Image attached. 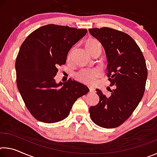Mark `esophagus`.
I'll return each mask as SVG.
<instances>
[{"label":"esophagus","mask_w":157,"mask_h":157,"mask_svg":"<svg viewBox=\"0 0 157 157\" xmlns=\"http://www.w3.org/2000/svg\"><path fill=\"white\" fill-rule=\"evenodd\" d=\"M89 91H90V93H95V89L94 88V87H92V86H91V87H89Z\"/></svg>","instance_id":"esophagus-1"}]
</instances>
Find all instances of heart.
I'll list each match as a JSON object with an SVG mask.
<instances>
[{
  "label": "heart",
  "instance_id": "b5f03b06",
  "mask_svg": "<svg viewBox=\"0 0 157 157\" xmlns=\"http://www.w3.org/2000/svg\"><path fill=\"white\" fill-rule=\"evenodd\" d=\"M86 48L89 52L91 53L93 51L96 50H99L101 51V44L95 39H90L86 42ZM73 49H71L69 52L68 57H70L71 53ZM100 75V71L98 68L95 69H82L78 73H76L75 78L78 81L82 82V83L86 84H93L95 83L96 78Z\"/></svg>",
  "mask_w": 157,
  "mask_h": 157
}]
</instances>
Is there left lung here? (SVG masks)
<instances>
[{
    "label": "left lung",
    "instance_id": "obj_1",
    "mask_svg": "<svg viewBox=\"0 0 157 157\" xmlns=\"http://www.w3.org/2000/svg\"><path fill=\"white\" fill-rule=\"evenodd\" d=\"M89 31L104 48L109 80L111 86H115L108 98L96 89L100 101L90 107V116L98 126L115 128L129 118L142 99L147 78L145 60L139 46L127 34L109 28Z\"/></svg>",
    "mask_w": 157,
    "mask_h": 157
}]
</instances>
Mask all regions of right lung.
Here are the masks:
<instances>
[{"label": "right lung", "instance_id": "right-lung-1", "mask_svg": "<svg viewBox=\"0 0 157 157\" xmlns=\"http://www.w3.org/2000/svg\"><path fill=\"white\" fill-rule=\"evenodd\" d=\"M86 33V29L44 25L21 46L15 64L17 87L37 121L53 123L63 120L76 100L89 91L71 79L58 84L55 79L58 66L65 64L69 50Z\"/></svg>", "mask_w": 157, "mask_h": 157}]
</instances>
